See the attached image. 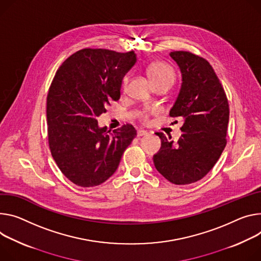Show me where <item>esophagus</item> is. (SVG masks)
<instances>
[{"instance_id": "1", "label": "esophagus", "mask_w": 261, "mask_h": 261, "mask_svg": "<svg viewBox=\"0 0 261 261\" xmlns=\"http://www.w3.org/2000/svg\"><path fill=\"white\" fill-rule=\"evenodd\" d=\"M136 135H137V137L146 136V135H148V132H147V131H145V130H138V131H137V133H136Z\"/></svg>"}]
</instances>
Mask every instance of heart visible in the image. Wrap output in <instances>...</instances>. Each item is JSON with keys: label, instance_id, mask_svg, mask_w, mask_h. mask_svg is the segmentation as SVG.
Segmentation results:
<instances>
[{"label": "heart", "instance_id": "1", "mask_svg": "<svg viewBox=\"0 0 261 261\" xmlns=\"http://www.w3.org/2000/svg\"><path fill=\"white\" fill-rule=\"evenodd\" d=\"M147 74L153 84H159V83H169L172 84V82L174 81V72L172 67L167 64L165 62L162 61H155L150 63L147 66ZM128 85V77L125 76L123 79V88L126 89ZM150 111H141L138 113V117L140 121H143L144 123H148L150 121Z\"/></svg>", "mask_w": 261, "mask_h": 261}]
</instances>
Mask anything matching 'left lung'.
Returning a JSON list of instances; mask_svg holds the SVG:
<instances>
[{
  "label": "left lung",
  "mask_w": 261,
  "mask_h": 261,
  "mask_svg": "<svg viewBox=\"0 0 261 261\" xmlns=\"http://www.w3.org/2000/svg\"><path fill=\"white\" fill-rule=\"evenodd\" d=\"M170 56L182 73V85L170 116L180 117L183 134L177 143L157 132L160 151L154 155L156 170L177 185L201 180L215 167L227 144L229 103L215 69L203 57L175 51Z\"/></svg>",
  "instance_id": "left-lung-1"
}]
</instances>
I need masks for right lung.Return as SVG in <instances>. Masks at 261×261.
<instances>
[{
	"instance_id": "right-lung-1",
	"label": "right lung",
	"mask_w": 261,
	"mask_h": 261,
	"mask_svg": "<svg viewBox=\"0 0 261 261\" xmlns=\"http://www.w3.org/2000/svg\"><path fill=\"white\" fill-rule=\"evenodd\" d=\"M136 62L134 51L86 48L57 69L46 97L51 154L61 173L78 186L100 185L111 177L136 136L130 124L106 132L98 117L121 96L125 74Z\"/></svg>"
}]
</instances>
